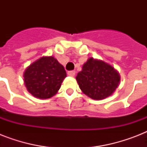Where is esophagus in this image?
<instances>
[{
    "mask_svg": "<svg viewBox=\"0 0 147 147\" xmlns=\"http://www.w3.org/2000/svg\"><path fill=\"white\" fill-rule=\"evenodd\" d=\"M75 75H76V71H68V76H71V77H73V76H75Z\"/></svg>",
    "mask_w": 147,
    "mask_h": 147,
    "instance_id": "obj_1",
    "label": "esophagus"
}]
</instances>
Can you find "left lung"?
<instances>
[{
    "label": "left lung",
    "instance_id": "1",
    "mask_svg": "<svg viewBox=\"0 0 147 147\" xmlns=\"http://www.w3.org/2000/svg\"><path fill=\"white\" fill-rule=\"evenodd\" d=\"M82 92L94 100H102L113 94L121 82L120 74L102 60L89 58L76 76Z\"/></svg>",
    "mask_w": 147,
    "mask_h": 147
}]
</instances>
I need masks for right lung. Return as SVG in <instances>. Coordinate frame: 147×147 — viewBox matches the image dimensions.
<instances>
[{
    "instance_id": "add662e5",
    "label": "right lung",
    "mask_w": 147,
    "mask_h": 147,
    "mask_svg": "<svg viewBox=\"0 0 147 147\" xmlns=\"http://www.w3.org/2000/svg\"><path fill=\"white\" fill-rule=\"evenodd\" d=\"M66 77L64 67L53 56H42L24 71V85L33 96L47 99L54 96Z\"/></svg>"
}]
</instances>
